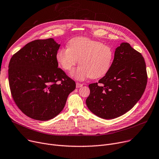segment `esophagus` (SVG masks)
Listing matches in <instances>:
<instances>
[{"label": "esophagus", "mask_w": 159, "mask_h": 159, "mask_svg": "<svg viewBox=\"0 0 159 159\" xmlns=\"http://www.w3.org/2000/svg\"><path fill=\"white\" fill-rule=\"evenodd\" d=\"M83 86V84H80V83H79V82H77L76 83V88H80V87H82Z\"/></svg>", "instance_id": "1"}]
</instances>
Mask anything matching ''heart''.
I'll use <instances>...</instances> for the list:
<instances>
[{
    "mask_svg": "<svg viewBox=\"0 0 159 159\" xmlns=\"http://www.w3.org/2000/svg\"><path fill=\"white\" fill-rule=\"evenodd\" d=\"M113 58L114 52L110 46L82 37L71 39L68 48H60L56 53L57 62L66 71H71L79 60L80 66L70 74L78 80L104 77L109 71Z\"/></svg>",
    "mask_w": 159,
    "mask_h": 159,
    "instance_id": "obj_1",
    "label": "heart"
}]
</instances>
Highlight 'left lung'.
<instances>
[{"instance_id":"obj_1","label":"left lung","mask_w":159,"mask_h":159,"mask_svg":"<svg viewBox=\"0 0 159 159\" xmlns=\"http://www.w3.org/2000/svg\"><path fill=\"white\" fill-rule=\"evenodd\" d=\"M144 58L129 43L115 49L111 68L98 83L89 85L88 109L104 119L117 118L129 111L143 96L147 84Z\"/></svg>"}]
</instances>
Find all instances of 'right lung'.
<instances>
[{
    "mask_svg": "<svg viewBox=\"0 0 159 159\" xmlns=\"http://www.w3.org/2000/svg\"><path fill=\"white\" fill-rule=\"evenodd\" d=\"M61 44L52 38L36 40L13 55L8 80L16 106L29 117L45 121L64 109L74 80L58 68L56 53Z\"/></svg>",
    "mask_w": 159,
    "mask_h": 159,
    "instance_id": "right-lung-1",
    "label": "right lung"
}]
</instances>
